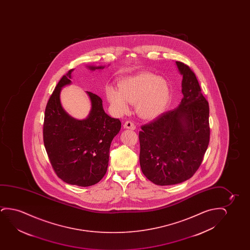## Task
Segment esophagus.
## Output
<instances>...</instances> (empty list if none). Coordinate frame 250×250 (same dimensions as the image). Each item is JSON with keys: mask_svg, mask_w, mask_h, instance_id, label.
Wrapping results in <instances>:
<instances>
[{"mask_svg": "<svg viewBox=\"0 0 250 250\" xmlns=\"http://www.w3.org/2000/svg\"><path fill=\"white\" fill-rule=\"evenodd\" d=\"M124 127H125V129H130V130H135V129H136L135 124H134L132 121H130V120H127L126 122H125Z\"/></svg>", "mask_w": 250, "mask_h": 250, "instance_id": "34e87169", "label": "esophagus"}]
</instances>
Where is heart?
I'll use <instances>...</instances> for the list:
<instances>
[{"instance_id":"1","label":"heart","mask_w":250,"mask_h":250,"mask_svg":"<svg viewBox=\"0 0 250 250\" xmlns=\"http://www.w3.org/2000/svg\"><path fill=\"white\" fill-rule=\"evenodd\" d=\"M106 99L118 113H126L127 103L136 105L137 113L144 119H154L164 113L171 101L167 80L151 72H141L119 83V90L106 89Z\"/></svg>"}]
</instances>
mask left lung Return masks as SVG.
<instances>
[{
  "instance_id": "1",
  "label": "left lung",
  "mask_w": 250,
  "mask_h": 250,
  "mask_svg": "<svg viewBox=\"0 0 250 250\" xmlns=\"http://www.w3.org/2000/svg\"><path fill=\"white\" fill-rule=\"evenodd\" d=\"M184 97L178 107L142 125L141 169L154 185L188 180L202 164L210 139L208 102L188 65L176 62Z\"/></svg>"
}]
</instances>
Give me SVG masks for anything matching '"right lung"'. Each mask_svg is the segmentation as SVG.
I'll list each match as a JSON object with an SVG mask.
<instances>
[{"mask_svg": "<svg viewBox=\"0 0 250 250\" xmlns=\"http://www.w3.org/2000/svg\"><path fill=\"white\" fill-rule=\"evenodd\" d=\"M90 70L104 66H89ZM62 77L45 108L43 143L56 175L69 185L87 187L96 185L106 174L113 137L121 122L108 116L103 100L87 91L91 110L85 120H78L63 109L60 99L62 87L71 83L72 72Z\"/></svg>", "mask_w": 250, "mask_h": 250, "instance_id": "1", "label": "right lung"}]
</instances>
